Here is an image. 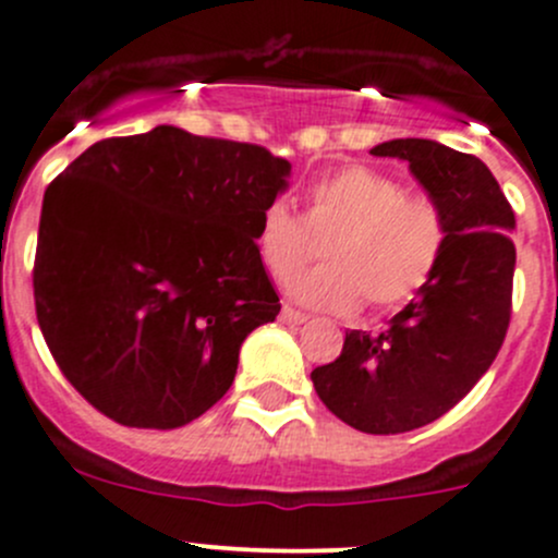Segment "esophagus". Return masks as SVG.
Returning <instances> with one entry per match:
<instances>
[{
    "label": "esophagus",
    "mask_w": 558,
    "mask_h": 558,
    "mask_svg": "<svg viewBox=\"0 0 558 558\" xmlns=\"http://www.w3.org/2000/svg\"><path fill=\"white\" fill-rule=\"evenodd\" d=\"M306 319H308L306 314L295 312V308H290V306L281 308V322H287V325H303Z\"/></svg>",
    "instance_id": "34e87169"
}]
</instances>
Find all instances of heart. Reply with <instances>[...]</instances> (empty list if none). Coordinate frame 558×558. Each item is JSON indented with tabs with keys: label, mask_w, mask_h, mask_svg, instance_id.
<instances>
[{
	"label": "heart",
	"mask_w": 558,
	"mask_h": 558,
	"mask_svg": "<svg viewBox=\"0 0 558 558\" xmlns=\"http://www.w3.org/2000/svg\"><path fill=\"white\" fill-rule=\"evenodd\" d=\"M303 217L284 201L263 209L255 250L266 271L284 281L322 244L325 266L287 284L292 301L327 312H392L411 301L438 268L446 246L444 209L408 195L392 177L343 166L306 191Z\"/></svg>",
	"instance_id": "heart-1"
}]
</instances>
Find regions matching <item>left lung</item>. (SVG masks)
I'll use <instances>...</instances> for the list:
<instances>
[{
    "mask_svg": "<svg viewBox=\"0 0 558 558\" xmlns=\"http://www.w3.org/2000/svg\"><path fill=\"white\" fill-rule=\"evenodd\" d=\"M405 160L444 209L446 246L433 279L381 332L349 330L336 363L314 367L319 400L349 427L398 435L451 411L489 371L510 322L513 209L489 166L433 140L371 150Z\"/></svg>",
    "mask_w": 558,
    "mask_h": 558,
    "instance_id": "obj_1",
    "label": "left lung"
}]
</instances>
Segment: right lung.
Returning a JSON list of instances; mask_svg holds the SVG:
<instances>
[{
    "label": "right lung",
    "instance_id": "1",
    "mask_svg": "<svg viewBox=\"0 0 558 558\" xmlns=\"http://www.w3.org/2000/svg\"><path fill=\"white\" fill-rule=\"evenodd\" d=\"M284 158L177 125L90 145L43 198L34 303L74 389L125 427L177 429L236 378L279 295L255 250Z\"/></svg>",
    "mask_w": 558,
    "mask_h": 558
}]
</instances>
